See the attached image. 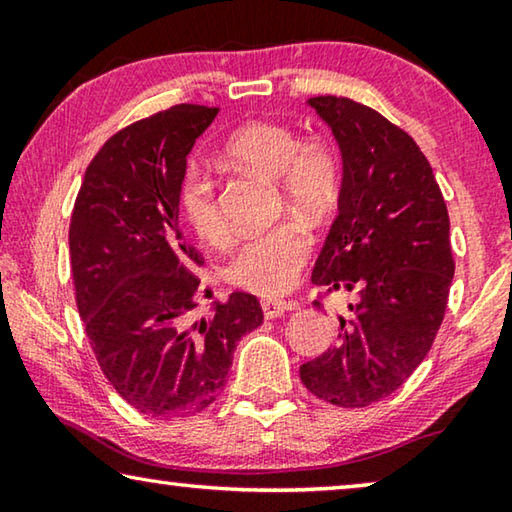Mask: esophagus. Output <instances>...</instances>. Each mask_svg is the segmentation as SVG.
Segmentation results:
<instances>
[{
    "label": "esophagus",
    "instance_id": "esophagus-1",
    "mask_svg": "<svg viewBox=\"0 0 512 512\" xmlns=\"http://www.w3.org/2000/svg\"><path fill=\"white\" fill-rule=\"evenodd\" d=\"M296 302H287V300H264L262 302V311L266 318H280L287 314V311L296 309Z\"/></svg>",
    "mask_w": 512,
    "mask_h": 512
}]
</instances>
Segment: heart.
Masks as SVG:
<instances>
[{
  "mask_svg": "<svg viewBox=\"0 0 512 512\" xmlns=\"http://www.w3.org/2000/svg\"><path fill=\"white\" fill-rule=\"evenodd\" d=\"M225 153L262 176L277 180L284 203L291 210L323 219L332 210L339 189L334 155L320 144H302L289 128L271 121L241 126L225 144ZM178 207L198 237L221 241L225 219L216 201V187L201 164H187L178 180ZM309 255L307 232L296 223L255 235L239 246L228 264V280L257 296H277L291 289L298 268Z\"/></svg>",
  "mask_w": 512,
  "mask_h": 512,
  "instance_id": "b5f03b06",
  "label": "heart"
}]
</instances>
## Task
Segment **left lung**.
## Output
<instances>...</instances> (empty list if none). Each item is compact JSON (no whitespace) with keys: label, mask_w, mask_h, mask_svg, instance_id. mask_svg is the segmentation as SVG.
Wrapping results in <instances>:
<instances>
[{"label":"left lung","mask_w":512,"mask_h":512,"mask_svg":"<svg viewBox=\"0 0 512 512\" xmlns=\"http://www.w3.org/2000/svg\"><path fill=\"white\" fill-rule=\"evenodd\" d=\"M307 106L329 126L343 162L339 214L311 282L354 300L336 316L334 348L302 363L300 379L320 400L359 409L395 393L436 339L454 280L449 214L402 128L352 99L314 97Z\"/></svg>","instance_id":"1"}]
</instances>
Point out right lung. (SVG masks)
I'll use <instances>...</instances> for the list:
<instances>
[{"label": "right lung", "instance_id": "right-lung-1", "mask_svg": "<svg viewBox=\"0 0 512 512\" xmlns=\"http://www.w3.org/2000/svg\"><path fill=\"white\" fill-rule=\"evenodd\" d=\"M216 112L183 103L110 137L85 171L69 225L85 334L112 388L151 418L210 406L237 341L264 323L244 291L194 316L203 259L180 228L178 180Z\"/></svg>", "mask_w": 512, "mask_h": 512}]
</instances>
